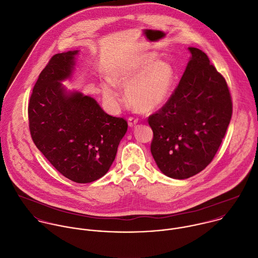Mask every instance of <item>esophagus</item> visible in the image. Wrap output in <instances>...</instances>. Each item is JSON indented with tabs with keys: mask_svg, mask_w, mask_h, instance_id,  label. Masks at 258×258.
Listing matches in <instances>:
<instances>
[{
	"mask_svg": "<svg viewBox=\"0 0 258 258\" xmlns=\"http://www.w3.org/2000/svg\"><path fill=\"white\" fill-rule=\"evenodd\" d=\"M138 121H139V119L136 117H133V116L128 117V125L130 126H135L138 123Z\"/></svg>",
	"mask_w": 258,
	"mask_h": 258,
	"instance_id": "34e87169",
	"label": "esophagus"
}]
</instances>
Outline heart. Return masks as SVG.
<instances>
[{"instance_id": "1", "label": "heart", "mask_w": 258, "mask_h": 258, "mask_svg": "<svg viewBox=\"0 0 258 258\" xmlns=\"http://www.w3.org/2000/svg\"><path fill=\"white\" fill-rule=\"evenodd\" d=\"M156 53H148L124 65L110 75V82L119 88H126L128 102L139 111L149 112L164 103L174 80L172 65L157 60ZM106 100L116 102L118 93L108 85L102 86Z\"/></svg>"}]
</instances>
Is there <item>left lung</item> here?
<instances>
[{"mask_svg": "<svg viewBox=\"0 0 258 258\" xmlns=\"http://www.w3.org/2000/svg\"><path fill=\"white\" fill-rule=\"evenodd\" d=\"M188 49L191 58L178 86L148 119L154 133L151 152L159 169L179 180L212 162L232 116L225 78L202 50Z\"/></svg>", "mask_w": 258, "mask_h": 258, "instance_id": "8db88e82", "label": "left lung"}]
</instances>
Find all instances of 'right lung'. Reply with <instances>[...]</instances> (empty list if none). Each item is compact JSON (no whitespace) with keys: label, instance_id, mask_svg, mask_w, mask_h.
<instances>
[{"label":"right lung","instance_id":"add662e5","mask_svg":"<svg viewBox=\"0 0 258 258\" xmlns=\"http://www.w3.org/2000/svg\"><path fill=\"white\" fill-rule=\"evenodd\" d=\"M78 50L55 54L41 71L28 105L31 138L67 179L85 184L109 170L127 131L122 117L107 114L95 99L67 92L61 81L71 76Z\"/></svg>","mask_w":258,"mask_h":258}]
</instances>
